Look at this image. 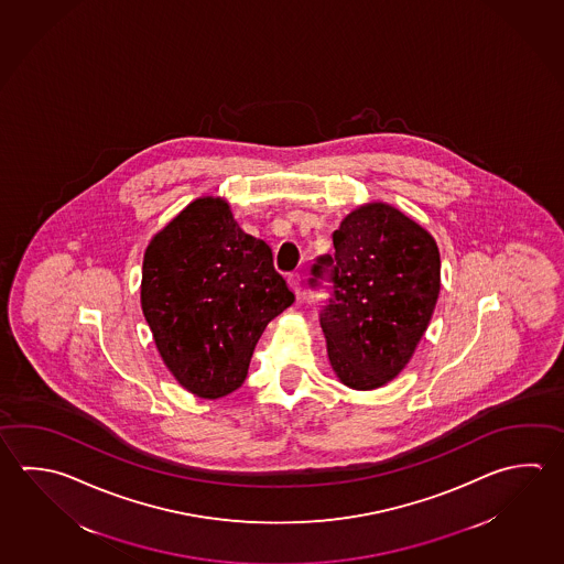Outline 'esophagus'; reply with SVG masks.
<instances>
[{
    "label": "esophagus",
    "instance_id": "1",
    "mask_svg": "<svg viewBox=\"0 0 564 564\" xmlns=\"http://www.w3.org/2000/svg\"><path fill=\"white\" fill-rule=\"evenodd\" d=\"M288 288H290L296 296H300V290H302V288H300V274L294 272V274H290V276H288Z\"/></svg>",
    "mask_w": 564,
    "mask_h": 564
}]
</instances>
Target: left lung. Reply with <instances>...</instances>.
Returning <instances> with one entry per match:
<instances>
[{"mask_svg":"<svg viewBox=\"0 0 564 564\" xmlns=\"http://www.w3.org/2000/svg\"><path fill=\"white\" fill-rule=\"evenodd\" d=\"M334 292L319 314L329 366L351 390H378L398 378L430 326L441 290L435 238L400 208L368 203L332 235ZM312 284L316 280L312 278Z\"/></svg>","mask_w":564,"mask_h":564,"instance_id":"1","label":"left lung"}]
</instances>
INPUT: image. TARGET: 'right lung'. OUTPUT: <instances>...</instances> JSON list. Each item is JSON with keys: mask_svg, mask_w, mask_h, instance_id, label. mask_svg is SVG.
<instances>
[{"mask_svg": "<svg viewBox=\"0 0 564 564\" xmlns=\"http://www.w3.org/2000/svg\"><path fill=\"white\" fill-rule=\"evenodd\" d=\"M292 302L272 248L220 196L193 200L144 250V319L164 366L200 400L242 386L268 322Z\"/></svg>", "mask_w": 564, "mask_h": 564, "instance_id": "1", "label": "right lung"}]
</instances>
